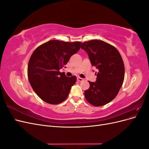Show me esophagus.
Returning <instances> with one entry per match:
<instances>
[{
    "mask_svg": "<svg viewBox=\"0 0 149 149\" xmlns=\"http://www.w3.org/2000/svg\"><path fill=\"white\" fill-rule=\"evenodd\" d=\"M77 80L78 81H79V82H81V81H83L84 80V79L80 78V77H78L77 78Z\"/></svg>",
    "mask_w": 149,
    "mask_h": 149,
    "instance_id": "34e87169",
    "label": "esophagus"
}]
</instances>
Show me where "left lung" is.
Wrapping results in <instances>:
<instances>
[{
    "mask_svg": "<svg viewBox=\"0 0 149 149\" xmlns=\"http://www.w3.org/2000/svg\"><path fill=\"white\" fill-rule=\"evenodd\" d=\"M81 48L88 53L92 66L97 70L96 82L89 81L90 86L84 91L85 97L94 106L106 105L118 95L123 84V58L114 46L102 40L81 43Z\"/></svg>",
    "mask_w": 149,
    "mask_h": 149,
    "instance_id": "1",
    "label": "left lung"
}]
</instances>
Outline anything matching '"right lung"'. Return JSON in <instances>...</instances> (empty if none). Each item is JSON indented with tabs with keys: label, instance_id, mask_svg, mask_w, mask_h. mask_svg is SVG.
Wrapping results in <instances>:
<instances>
[{
	"label": "right lung",
	"instance_id": "1",
	"mask_svg": "<svg viewBox=\"0 0 149 149\" xmlns=\"http://www.w3.org/2000/svg\"><path fill=\"white\" fill-rule=\"evenodd\" d=\"M81 42H65L53 40L35 49L28 65V78L31 88L43 101L52 104L64 101L76 81L60 70L80 49Z\"/></svg>",
	"mask_w": 149,
	"mask_h": 149
}]
</instances>
